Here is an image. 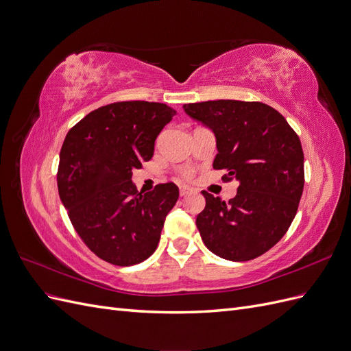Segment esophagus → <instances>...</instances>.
I'll return each mask as SVG.
<instances>
[{"label":"esophagus","instance_id":"esophagus-1","mask_svg":"<svg viewBox=\"0 0 351 351\" xmlns=\"http://www.w3.org/2000/svg\"><path fill=\"white\" fill-rule=\"evenodd\" d=\"M190 193V189L186 187V186H182L180 187V196H187Z\"/></svg>","mask_w":351,"mask_h":351}]
</instances>
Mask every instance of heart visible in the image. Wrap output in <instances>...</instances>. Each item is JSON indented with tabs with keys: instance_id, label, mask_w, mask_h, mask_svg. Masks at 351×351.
Instances as JSON below:
<instances>
[{
	"instance_id": "obj_1",
	"label": "heart",
	"mask_w": 351,
	"mask_h": 351,
	"mask_svg": "<svg viewBox=\"0 0 351 351\" xmlns=\"http://www.w3.org/2000/svg\"><path fill=\"white\" fill-rule=\"evenodd\" d=\"M184 176H186V177H190V173H186Z\"/></svg>"
}]
</instances>
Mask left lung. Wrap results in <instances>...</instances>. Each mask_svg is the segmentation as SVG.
I'll list each match as a JSON object with an SVG mask.
<instances>
[{
  "label": "left lung",
  "mask_w": 351,
  "mask_h": 351,
  "mask_svg": "<svg viewBox=\"0 0 351 351\" xmlns=\"http://www.w3.org/2000/svg\"><path fill=\"white\" fill-rule=\"evenodd\" d=\"M183 110L215 134L212 167L239 182L227 204L202 192L206 206L196 218L202 240L227 261L261 256L282 239L299 208L304 186L299 136L262 102L219 99L184 104Z\"/></svg>",
  "instance_id": "left-lung-1"
}]
</instances>
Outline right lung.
<instances>
[{
    "mask_svg": "<svg viewBox=\"0 0 351 351\" xmlns=\"http://www.w3.org/2000/svg\"><path fill=\"white\" fill-rule=\"evenodd\" d=\"M174 115L159 102L110 104L82 119L62 143L60 199L86 246L117 267L151 256L178 199L174 183L139 193L132 182L133 169L152 158L156 136Z\"/></svg>",
    "mask_w": 351,
    "mask_h": 351,
    "instance_id": "add662e5",
    "label": "right lung"
}]
</instances>
